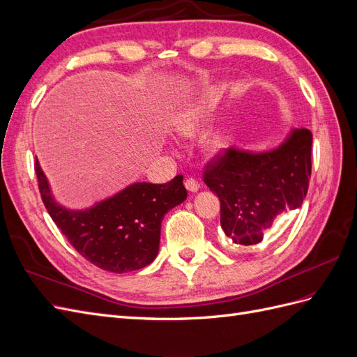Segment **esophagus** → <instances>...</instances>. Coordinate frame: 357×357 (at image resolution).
Masks as SVG:
<instances>
[{"mask_svg":"<svg viewBox=\"0 0 357 357\" xmlns=\"http://www.w3.org/2000/svg\"><path fill=\"white\" fill-rule=\"evenodd\" d=\"M185 186H186V189H188L189 192H198V190H199V188H201V185L198 183V180L192 178V177L186 178V181H185Z\"/></svg>","mask_w":357,"mask_h":357,"instance_id":"esophagus-1","label":"esophagus"}]
</instances>
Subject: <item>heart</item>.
Wrapping results in <instances>:
<instances>
[{
  "mask_svg": "<svg viewBox=\"0 0 357 357\" xmlns=\"http://www.w3.org/2000/svg\"><path fill=\"white\" fill-rule=\"evenodd\" d=\"M202 121V107L199 104H192L185 107V109L177 110L171 117V129L172 132L180 137H190L198 132ZM226 146V137L222 134H215L210 137L205 142V147H207L211 153H219L220 150Z\"/></svg>",
  "mask_w": 357,
  "mask_h": 357,
  "instance_id": "1",
  "label": "heart"
}]
</instances>
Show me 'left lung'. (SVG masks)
Wrapping results in <instances>:
<instances>
[{"label":"left lung","mask_w":357,"mask_h":357,"mask_svg":"<svg viewBox=\"0 0 357 357\" xmlns=\"http://www.w3.org/2000/svg\"><path fill=\"white\" fill-rule=\"evenodd\" d=\"M312 134L291 129L269 152L228 149L214 156L204 181L220 199V225L235 245L261 243L280 214L299 208L311 177Z\"/></svg>","instance_id":"left-lung-1"}]
</instances>
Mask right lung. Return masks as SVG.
Returning <instances> with one entry per match:
<instances>
[{
	"label": "right lung",
	"instance_id": "obj_1",
	"mask_svg": "<svg viewBox=\"0 0 357 357\" xmlns=\"http://www.w3.org/2000/svg\"><path fill=\"white\" fill-rule=\"evenodd\" d=\"M36 172L41 199L70 244L86 261L117 274L153 262L162 219L188 198L183 176H176L165 185L134 183L91 208L68 210L53 198L38 160Z\"/></svg>",
	"mask_w": 357,
	"mask_h": 357
}]
</instances>
